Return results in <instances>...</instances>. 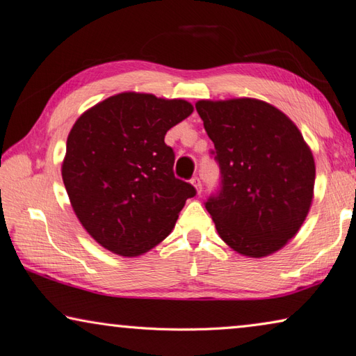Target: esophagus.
<instances>
[{
  "label": "esophagus",
  "instance_id": "esophagus-1",
  "mask_svg": "<svg viewBox=\"0 0 356 356\" xmlns=\"http://www.w3.org/2000/svg\"><path fill=\"white\" fill-rule=\"evenodd\" d=\"M191 184H193V186L195 188V191H197V194H200V193H202V182H200V179H199V177H193V179H191Z\"/></svg>",
  "mask_w": 356,
  "mask_h": 356
}]
</instances>
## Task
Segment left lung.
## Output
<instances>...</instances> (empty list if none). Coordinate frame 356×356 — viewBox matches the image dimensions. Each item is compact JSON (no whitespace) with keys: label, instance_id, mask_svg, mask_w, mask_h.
<instances>
[{"label":"left lung","instance_id":"1","mask_svg":"<svg viewBox=\"0 0 356 356\" xmlns=\"http://www.w3.org/2000/svg\"><path fill=\"white\" fill-rule=\"evenodd\" d=\"M195 110L220 165L222 191L205 205L218 236L251 259L280 251L312 205L311 147L282 110L254 97L202 99Z\"/></svg>","mask_w":356,"mask_h":356}]
</instances>
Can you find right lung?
I'll return each mask as SVG.
<instances>
[{"label":"right lung","mask_w":356,"mask_h":356,"mask_svg":"<svg viewBox=\"0 0 356 356\" xmlns=\"http://www.w3.org/2000/svg\"><path fill=\"white\" fill-rule=\"evenodd\" d=\"M194 110L184 99L124 92L82 113L67 138L63 180L84 229L120 257L168 237L194 186L174 177L166 131Z\"/></svg>","instance_id":"add662e5"}]
</instances>
